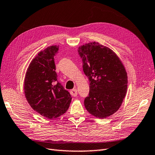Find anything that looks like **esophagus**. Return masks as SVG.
Returning a JSON list of instances; mask_svg holds the SVG:
<instances>
[{"label":"esophagus","mask_w":155,"mask_h":155,"mask_svg":"<svg viewBox=\"0 0 155 155\" xmlns=\"http://www.w3.org/2000/svg\"><path fill=\"white\" fill-rule=\"evenodd\" d=\"M70 92H71V94L74 97L77 96V88H73V90H71Z\"/></svg>","instance_id":"1"}]
</instances>
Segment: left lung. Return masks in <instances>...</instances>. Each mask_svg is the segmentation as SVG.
Returning a JSON list of instances; mask_svg holds the SVG:
<instances>
[{"instance_id":"8db88e82","label":"left lung","mask_w":155,"mask_h":155,"mask_svg":"<svg viewBox=\"0 0 155 155\" xmlns=\"http://www.w3.org/2000/svg\"><path fill=\"white\" fill-rule=\"evenodd\" d=\"M78 51L90 82L84 102L86 110L100 119L111 116L127 93V74L123 63L112 50L96 41L80 46Z\"/></svg>"}]
</instances>
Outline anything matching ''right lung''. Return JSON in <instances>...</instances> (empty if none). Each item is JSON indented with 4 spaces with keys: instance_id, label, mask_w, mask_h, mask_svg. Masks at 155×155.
Listing matches in <instances>:
<instances>
[{
    "instance_id": "obj_1",
    "label": "right lung",
    "mask_w": 155,
    "mask_h": 155,
    "mask_svg": "<svg viewBox=\"0 0 155 155\" xmlns=\"http://www.w3.org/2000/svg\"><path fill=\"white\" fill-rule=\"evenodd\" d=\"M59 45H51L32 59L24 79V94L32 109L48 119L56 118L69 109L71 96L57 81L54 57Z\"/></svg>"
}]
</instances>
